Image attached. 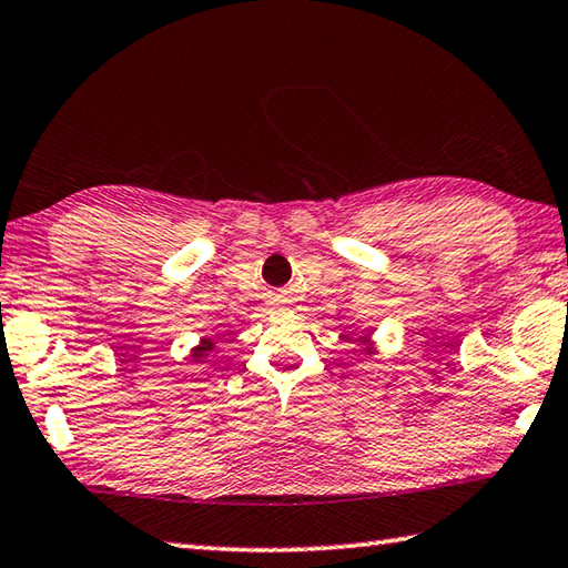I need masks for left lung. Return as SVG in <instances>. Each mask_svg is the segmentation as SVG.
<instances>
[{
    "instance_id": "left-lung-1",
    "label": "left lung",
    "mask_w": 568,
    "mask_h": 568,
    "mask_svg": "<svg viewBox=\"0 0 568 568\" xmlns=\"http://www.w3.org/2000/svg\"><path fill=\"white\" fill-rule=\"evenodd\" d=\"M361 341H363V343H367V335H363V338H361Z\"/></svg>"
}]
</instances>
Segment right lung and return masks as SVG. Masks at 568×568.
Here are the masks:
<instances>
[{"mask_svg": "<svg viewBox=\"0 0 568 568\" xmlns=\"http://www.w3.org/2000/svg\"><path fill=\"white\" fill-rule=\"evenodd\" d=\"M213 348H215V343L211 338H203L199 348L193 351V357H195V361H201V357H205V353H211Z\"/></svg>", "mask_w": 568, "mask_h": 568, "instance_id": "obj_1", "label": "right lung"}]
</instances>
